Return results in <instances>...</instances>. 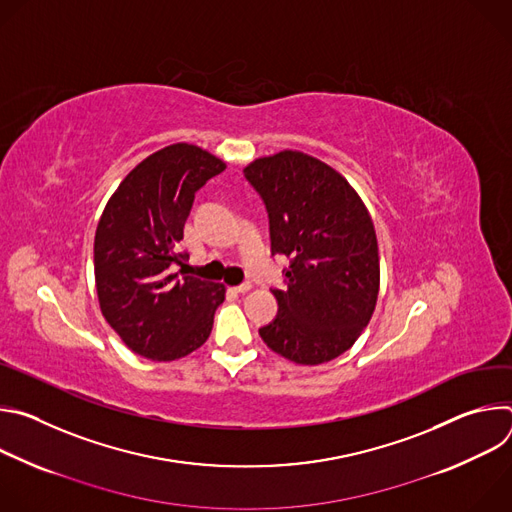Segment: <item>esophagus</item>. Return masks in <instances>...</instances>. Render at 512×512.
<instances>
[{"instance_id":"obj_1","label":"esophagus","mask_w":512,"mask_h":512,"mask_svg":"<svg viewBox=\"0 0 512 512\" xmlns=\"http://www.w3.org/2000/svg\"><path fill=\"white\" fill-rule=\"evenodd\" d=\"M251 289V283L247 281V283H241V285H235L233 287V291H237V294H245V291H249Z\"/></svg>"}]
</instances>
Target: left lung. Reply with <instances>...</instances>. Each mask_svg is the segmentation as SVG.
Returning a JSON list of instances; mask_svg holds the SVG:
<instances>
[{
  "instance_id": "left-lung-1",
  "label": "left lung",
  "mask_w": 512,
  "mask_h": 512,
  "mask_svg": "<svg viewBox=\"0 0 512 512\" xmlns=\"http://www.w3.org/2000/svg\"><path fill=\"white\" fill-rule=\"evenodd\" d=\"M243 172L265 202L271 253L289 257L287 287L273 289L277 316L259 334L291 362H328L356 342L377 306L369 210L334 168L302 152L259 158Z\"/></svg>"
}]
</instances>
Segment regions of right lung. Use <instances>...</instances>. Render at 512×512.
<instances>
[{
    "instance_id": "1",
    "label": "right lung",
    "mask_w": 512,
    "mask_h": 512,
    "mask_svg": "<svg viewBox=\"0 0 512 512\" xmlns=\"http://www.w3.org/2000/svg\"><path fill=\"white\" fill-rule=\"evenodd\" d=\"M225 162L198 145L174 143L145 158L109 198L95 233L101 312L139 356L168 362L210 336L225 285L176 267L194 194Z\"/></svg>"
}]
</instances>
